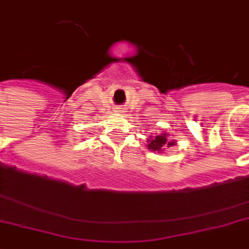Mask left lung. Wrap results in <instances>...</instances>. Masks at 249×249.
<instances>
[{
  "label": "left lung",
  "mask_w": 249,
  "mask_h": 249,
  "mask_svg": "<svg viewBox=\"0 0 249 249\" xmlns=\"http://www.w3.org/2000/svg\"><path fill=\"white\" fill-rule=\"evenodd\" d=\"M177 141L174 139H168V134L166 132H160V134H157L155 137H150L148 141H147V148L151 150V151H158V152H163L164 148L167 147H172L175 146Z\"/></svg>",
  "instance_id": "left-lung-1"
}]
</instances>
